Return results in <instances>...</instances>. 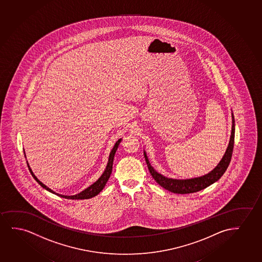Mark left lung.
Returning <instances> with one entry per match:
<instances>
[{"instance_id": "8db88e82", "label": "left lung", "mask_w": 262, "mask_h": 262, "mask_svg": "<svg viewBox=\"0 0 262 262\" xmlns=\"http://www.w3.org/2000/svg\"><path fill=\"white\" fill-rule=\"evenodd\" d=\"M232 133L229 141L228 147L226 149L225 155L223 156L220 162L214 170H211L209 173L206 174L201 177L187 179V180H177V179H170L158 173L156 170L151 167L149 160L147 158L146 152L144 151L145 162L147 163L148 169L151 173V177L158 183L161 187L165 188L169 191L176 194H189L194 193L204 188H207L208 186L217 181L224 175L226 169L228 168L229 163L232 159V150L234 144V132H235V124H234V117L232 113Z\"/></svg>"}]
</instances>
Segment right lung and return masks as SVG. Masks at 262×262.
<instances>
[{
	"label": "right lung",
	"instance_id": "1",
	"mask_svg": "<svg viewBox=\"0 0 262 262\" xmlns=\"http://www.w3.org/2000/svg\"><path fill=\"white\" fill-rule=\"evenodd\" d=\"M122 138L120 139H118L117 142H116V144H115L114 147L112 148V150H111V154H110V156H108V162H107V166H106V169L104 170L103 173L102 175L99 178V180L98 181H95L93 184L91 185L90 187H88L87 188H85L83 191L80 192L79 194H76V195H61V194H58V193H55V191H53L51 188H48L46 185L43 184L42 182H41L38 179H37L36 176H35V174L33 173V171L32 170L30 169V165H29V163H28V161H27V164H28V167H29V169H30V173L31 175L33 176L34 179L37 181V183L40 185L42 188H44L45 189H47L48 191L51 192L53 194H55L56 195H59L61 198H63V199H92L93 196H95V195H98L99 193H100L102 189H103L104 187H105V185L107 183V181H108V179L111 177V172H112V166H113V161H114V156L115 154H116V151H117V149H118V145L120 144V142H121ZM25 154V152H24ZM25 158H26V155H25Z\"/></svg>",
	"mask_w": 262,
	"mask_h": 262
}]
</instances>
